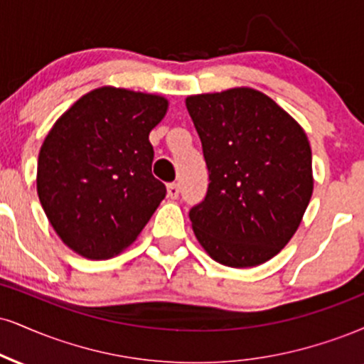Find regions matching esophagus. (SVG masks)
I'll list each match as a JSON object with an SVG mask.
<instances>
[{"label": "esophagus", "instance_id": "esophagus-1", "mask_svg": "<svg viewBox=\"0 0 364 364\" xmlns=\"http://www.w3.org/2000/svg\"><path fill=\"white\" fill-rule=\"evenodd\" d=\"M168 196H169V198H173V200L178 198V196H179V185H178V183H169V185H168Z\"/></svg>", "mask_w": 364, "mask_h": 364}]
</instances>
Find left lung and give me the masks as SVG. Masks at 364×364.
Returning <instances> with one entry per match:
<instances>
[{
    "label": "left lung",
    "instance_id": "obj_1",
    "mask_svg": "<svg viewBox=\"0 0 364 364\" xmlns=\"http://www.w3.org/2000/svg\"><path fill=\"white\" fill-rule=\"evenodd\" d=\"M186 108L210 181L190 210L196 239L220 264H262L287 246L312 196L307 135L251 87L190 96Z\"/></svg>",
    "mask_w": 364,
    "mask_h": 364
}]
</instances>
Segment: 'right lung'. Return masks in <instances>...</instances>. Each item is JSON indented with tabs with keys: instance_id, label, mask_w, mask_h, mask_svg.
I'll use <instances>...</instances> for the list:
<instances>
[{
	"instance_id": "1",
	"label": "right lung",
	"mask_w": 364,
	"mask_h": 364,
	"mask_svg": "<svg viewBox=\"0 0 364 364\" xmlns=\"http://www.w3.org/2000/svg\"><path fill=\"white\" fill-rule=\"evenodd\" d=\"M161 96L100 87L77 100L43 140L37 191L63 242L107 259L137 239L166 196L152 176L149 134L163 120Z\"/></svg>"
}]
</instances>
